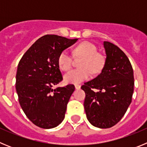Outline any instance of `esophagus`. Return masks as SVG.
Returning a JSON list of instances; mask_svg holds the SVG:
<instances>
[{
	"label": "esophagus",
	"instance_id": "1",
	"mask_svg": "<svg viewBox=\"0 0 147 147\" xmlns=\"http://www.w3.org/2000/svg\"><path fill=\"white\" fill-rule=\"evenodd\" d=\"M80 88H81V85H78V84H76V85H75V88H76V89L79 90L80 89Z\"/></svg>",
	"mask_w": 147,
	"mask_h": 147
}]
</instances>
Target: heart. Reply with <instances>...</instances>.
<instances>
[{
	"mask_svg": "<svg viewBox=\"0 0 147 147\" xmlns=\"http://www.w3.org/2000/svg\"><path fill=\"white\" fill-rule=\"evenodd\" d=\"M77 57H82L80 63L81 68L74 69L66 73L64 80L66 83L77 84L88 80L91 74L100 72L105 65V57L98 52L96 45L88 41L81 42L74 50ZM73 58L67 50L62 51L58 57V64L62 71H67L72 67Z\"/></svg>",
	"mask_w": 147,
	"mask_h": 147,
	"instance_id": "heart-1",
	"label": "heart"
}]
</instances>
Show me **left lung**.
<instances>
[{
  "label": "left lung",
  "mask_w": 147,
  "mask_h": 147,
  "mask_svg": "<svg viewBox=\"0 0 147 147\" xmlns=\"http://www.w3.org/2000/svg\"><path fill=\"white\" fill-rule=\"evenodd\" d=\"M106 59L102 72L85 82V113L94 127L106 129L115 125L132 102L134 90L133 69L129 59L117 45L104 42Z\"/></svg>",
  "instance_id": "1"
}]
</instances>
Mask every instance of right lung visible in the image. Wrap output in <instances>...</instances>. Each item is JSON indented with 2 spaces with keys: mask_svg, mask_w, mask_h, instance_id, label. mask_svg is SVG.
Segmentation results:
<instances>
[{
  "mask_svg": "<svg viewBox=\"0 0 147 147\" xmlns=\"http://www.w3.org/2000/svg\"><path fill=\"white\" fill-rule=\"evenodd\" d=\"M78 39L47 34L40 37L23 54L18 66L16 91L28 119L37 127L51 129L65 118L74 85L54 87L62 80L58 57Z\"/></svg>",
  "mask_w": 147,
  "mask_h": 147,
  "instance_id": "1",
  "label": "right lung"
}]
</instances>
